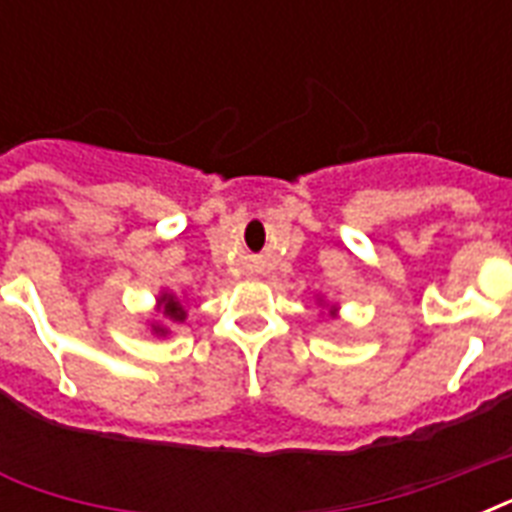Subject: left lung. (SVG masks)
Masks as SVG:
<instances>
[{
    "label": "left lung",
    "mask_w": 512,
    "mask_h": 512,
    "mask_svg": "<svg viewBox=\"0 0 512 512\" xmlns=\"http://www.w3.org/2000/svg\"><path fill=\"white\" fill-rule=\"evenodd\" d=\"M332 311H335V308H332Z\"/></svg>",
    "instance_id": "left-lung-1"
}]
</instances>
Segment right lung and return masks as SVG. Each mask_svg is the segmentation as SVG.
I'll list each match as a JSON object with an SVG mask.
<instances>
[{
    "label": "right lung",
    "instance_id": "right-lung-1",
    "mask_svg": "<svg viewBox=\"0 0 512 512\" xmlns=\"http://www.w3.org/2000/svg\"><path fill=\"white\" fill-rule=\"evenodd\" d=\"M159 308H162L164 319L175 321V324L185 321V308H183V303H180V300H177L175 295H162V297H159ZM154 332H156V335H167V327H162V324H154Z\"/></svg>",
    "mask_w": 512,
    "mask_h": 512
}]
</instances>
